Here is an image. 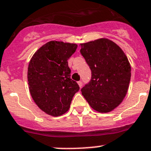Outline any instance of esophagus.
I'll return each mask as SVG.
<instances>
[{
	"label": "esophagus",
	"instance_id": "1",
	"mask_svg": "<svg viewBox=\"0 0 151 151\" xmlns=\"http://www.w3.org/2000/svg\"><path fill=\"white\" fill-rule=\"evenodd\" d=\"M78 86H79V88H81V87H82V82H81V81H78Z\"/></svg>",
	"mask_w": 151,
	"mask_h": 151
}]
</instances>
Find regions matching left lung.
<instances>
[{"instance_id": "obj_1", "label": "left lung", "mask_w": 151, "mask_h": 151, "mask_svg": "<svg viewBox=\"0 0 151 151\" xmlns=\"http://www.w3.org/2000/svg\"><path fill=\"white\" fill-rule=\"evenodd\" d=\"M81 55L92 72L81 93L93 109L108 113L125 98L131 78V66L124 51L106 38L80 44Z\"/></svg>"}]
</instances>
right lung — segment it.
Segmentation results:
<instances>
[{"instance_id": "right-lung-1", "label": "right lung", "mask_w": 151, "mask_h": 151, "mask_svg": "<svg viewBox=\"0 0 151 151\" xmlns=\"http://www.w3.org/2000/svg\"><path fill=\"white\" fill-rule=\"evenodd\" d=\"M75 43L52 40L34 54L27 68L30 95L42 111L53 117L69 110L79 86L70 78L68 59L76 50Z\"/></svg>"}]
</instances>
